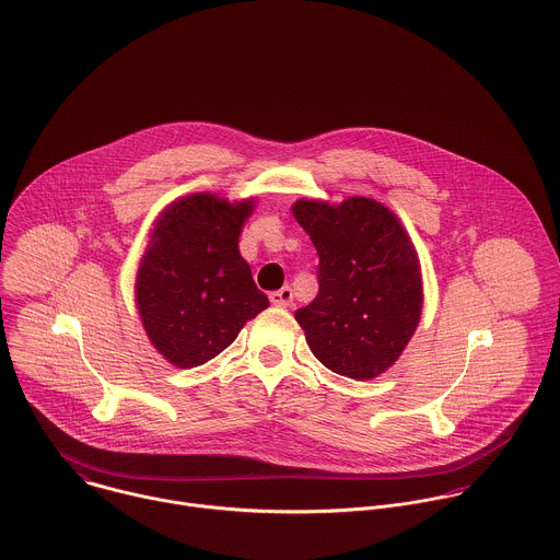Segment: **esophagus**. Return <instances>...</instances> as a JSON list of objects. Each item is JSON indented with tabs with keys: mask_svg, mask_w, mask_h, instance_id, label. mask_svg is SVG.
I'll use <instances>...</instances> for the list:
<instances>
[{
	"mask_svg": "<svg viewBox=\"0 0 560 560\" xmlns=\"http://www.w3.org/2000/svg\"><path fill=\"white\" fill-rule=\"evenodd\" d=\"M269 302H271L273 306H278V308H287V306L293 304V291H291L289 287H282L280 291L269 293Z\"/></svg>",
	"mask_w": 560,
	"mask_h": 560,
	"instance_id": "esophagus-1",
	"label": "esophagus"
}]
</instances>
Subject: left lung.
<instances>
[{
  "label": "left lung",
  "instance_id": "left-lung-1",
  "mask_svg": "<svg viewBox=\"0 0 560 560\" xmlns=\"http://www.w3.org/2000/svg\"><path fill=\"white\" fill-rule=\"evenodd\" d=\"M293 215L319 254V293L295 313L329 371L366 382L388 371L422 313L420 262L397 215L373 198L298 200Z\"/></svg>",
  "mask_w": 560,
  "mask_h": 560
}]
</instances>
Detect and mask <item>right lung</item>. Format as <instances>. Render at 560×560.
Returning <instances> with one entry per match:
<instances>
[{"label": "right lung", "mask_w": 560, "mask_h": 560, "mask_svg": "<svg viewBox=\"0 0 560 560\" xmlns=\"http://www.w3.org/2000/svg\"><path fill=\"white\" fill-rule=\"evenodd\" d=\"M254 198L191 194L161 213L136 280V304L161 355L194 369L222 353L269 306L240 254Z\"/></svg>", "instance_id": "1"}]
</instances>
